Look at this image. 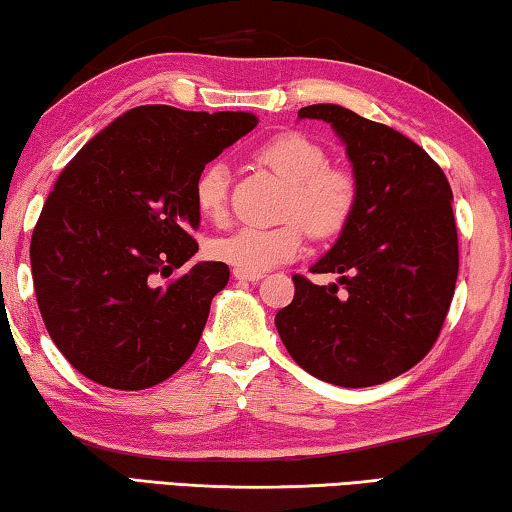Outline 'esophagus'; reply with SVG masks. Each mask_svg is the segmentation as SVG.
<instances>
[{"mask_svg": "<svg viewBox=\"0 0 512 512\" xmlns=\"http://www.w3.org/2000/svg\"><path fill=\"white\" fill-rule=\"evenodd\" d=\"M233 276H236L238 281H261L263 279L261 272H245V270H238V267H233Z\"/></svg>", "mask_w": 512, "mask_h": 512, "instance_id": "obj_1", "label": "esophagus"}]
</instances>
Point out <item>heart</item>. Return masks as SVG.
Here are the masks:
<instances>
[{
    "mask_svg": "<svg viewBox=\"0 0 512 512\" xmlns=\"http://www.w3.org/2000/svg\"><path fill=\"white\" fill-rule=\"evenodd\" d=\"M256 158L288 183L279 226H240L211 242V256L245 272H265L295 261L304 251L306 231L320 240L347 229L358 206L354 174L329 167L324 149L301 133H279L256 149ZM229 195V170L211 163L195 181V204L208 220H222Z\"/></svg>",
    "mask_w": 512,
    "mask_h": 512,
    "instance_id": "b5f03b06",
    "label": "heart"
}]
</instances>
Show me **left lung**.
Listing matches in <instances>:
<instances>
[{
    "mask_svg": "<svg viewBox=\"0 0 512 512\" xmlns=\"http://www.w3.org/2000/svg\"><path fill=\"white\" fill-rule=\"evenodd\" d=\"M304 120L329 122L358 183L356 213L311 272L295 274V299L276 313L288 354L315 379L367 388L408 372L438 340L458 279V233L449 181L404 133L338 104H313ZM342 287L345 293H338Z\"/></svg>",
    "mask_w": 512,
    "mask_h": 512,
    "instance_id": "left-lung-1",
    "label": "left lung"
}]
</instances>
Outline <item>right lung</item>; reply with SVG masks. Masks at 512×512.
<instances>
[{
	"label": "right lung",
	"instance_id": "obj_1",
	"mask_svg": "<svg viewBox=\"0 0 512 512\" xmlns=\"http://www.w3.org/2000/svg\"><path fill=\"white\" fill-rule=\"evenodd\" d=\"M258 124L254 113L131 108L58 174L31 236V274L54 345L90 381L145 390L179 370L226 283L197 263L195 181Z\"/></svg>",
	"mask_w": 512,
	"mask_h": 512
}]
</instances>
